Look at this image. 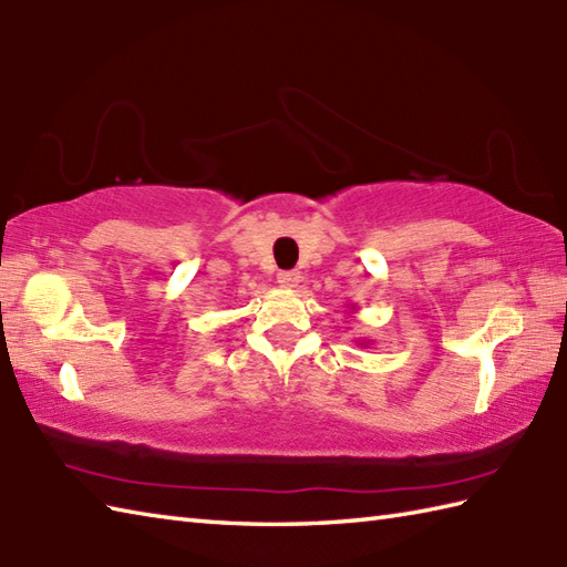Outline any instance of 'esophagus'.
Segmentation results:
<instances>
[{
	"mask_svg": "<svg viewBox=\"0 0 567 567\" xmlns=\"http://www.w3.org/2000/svg\"><path fill=\"white\" fill-rule=\"evenodd\" d=\"M299 280H302V275H299L297 270H282L280 275H277V282H280L282 287H287V290H295V287L299 285Z\"/></svg>",
	"mask_w": 567,
	"mask_h": 567,
	"instance_id": "esophagus-1",
	"label": "esophagus"
}]
</instances>
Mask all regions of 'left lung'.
<instances>
[{
	"mask_svg": "<svg viewBox=\"0 0 567 567\" xmlns=\"http://www.w3.org/2000/svg\"><path fill=\"white\" fill-rule=\"evenodd\" d=\"M351 309H353V311H355V307H351ZM360 346H365V343H360Z\"/></svg>",
	"mask_w": 567,
	"mask_h": 567,
	"instance_id": "1",
	"label": "left lung"
}]
</instances>
